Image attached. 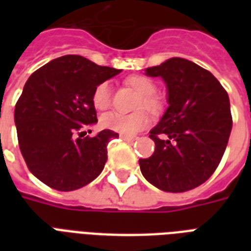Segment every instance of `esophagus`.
I'll return each mask as SVG.
<instances>
[{
    "label": "esophagus",
    "mask_w": 251,
    "mask_h": 251,
    "mask_svg": "<svg viewBox=\"0 0 251 251\" xmlns=\"http://www.w3.org/2000/svg\"><path fill=\"white\" fill-rule=\"evenodd\" d=\"M120 138H121L122 141H126V142H131L135 139V137H131V135H125V134H120Z\"/></svg>",
    "instance_id": "obj_1"
}]
</instances>
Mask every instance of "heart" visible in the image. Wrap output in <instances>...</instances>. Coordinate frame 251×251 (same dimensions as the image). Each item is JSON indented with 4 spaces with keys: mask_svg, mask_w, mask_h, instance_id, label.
Instances as JSON below:
<instances>
[{
    "mask_svg": "<svg viewBox=\"0 0 251 251\" xmlns=\"http://www.w3.org/2000/svg\"><path fill=\"white\" fill-rule=\"evenodd\" d=\"M125 83L131 87L135 92L141 95L138 99L135 109H139L131 114L120 113H106L100 118V125L104 129L117 131L125 135H134L139 133L151 124V118L149 113L142 109L149 110L153 116H159L164 112L165 102L156 92V84L152 79L146 75H130L125 79ZM112 94H110L109 82H101L95 87L92 92V104L96 110H106L110 106Z\"/></svg>",
    "mask_w": 251,
    "mask_h": 251,
    "instance_id": "1",
    "label": "heart"
}]
</instances>
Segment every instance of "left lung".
Instances as JSON below:
<instances>
[{
  "instance_id": "left-lung-1",
  "label": "left lung",
  "mask_w": 251,
  "mask_h": 251,
  "mask_svg": "<svg viewBox=\"0 0 251 251\" xmlns=\"http://www.w3.org/2000/svg\"><path fill=\"white\" fill-rule=\"evenodd\" d=\"M168 87L167 112L150 131L152 156L139 159L142 175L168 193L206 182L222 161L232 130L229 98L208 70L185 58H171L146 70Z\"/></svg>"
}]
</instances>
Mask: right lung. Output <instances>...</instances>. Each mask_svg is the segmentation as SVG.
Here are the masks:
<instances>
[{
    "label": "right lung",
    "instance_id": "1",
    "mask_svg": "<svg viewBox=\"0 0 251 251\" xmlns=\"http://www.w3.org/2000/svg\"><path fill=\"white\" fill-rule=\"evenodd\" d=\"M120 72L68 54L31 74L15 104L14 120L23 159L41 182L72 191L101 173L106 146L118 134L102 130L91 138L82 129L98 122L95 87Z\"/></svg>",
    "mask_w": 251,
    "mask_h": 251
}]
</instances>
